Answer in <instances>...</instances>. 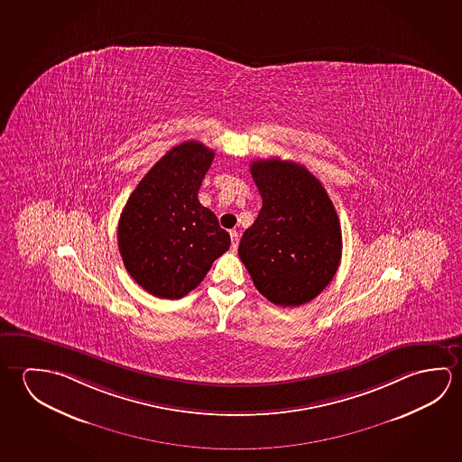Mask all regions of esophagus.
I'll list each match as a JSON object with an SVG mask.
<instances>
[{"instance_id":"obj_1","label":"esophagus","mask_w":462,"mask_h":462,"mask_svg":"<svg viewBox=\"0 0 462 462\" xmlns=\"http://www.w3.org/2000/svg\"><path fill=\"white\" fill-rule=\"evenodd\" d=\"M230 240H232V251H236L238 248V243H240V234L236 230L230 232Z\"/></svg>"}]
</instances>
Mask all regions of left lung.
Masks as SVG:
<instances>
[{
	"mask_svg": "<svg viewBox=\"0 0 462 462\" xmlns=\"http://www.w3.org/2000/svg\"><path fill=\"white\" fill-rule=\"evenodd\" d=\"M263 198L238 256L257 291L277 306L310 303L341 259L340 220L326 189L304 166L280 158L251 162Z\"/></svg>",
	"mask_w": 462,
	"mask_h": 462,
	"instance_id": "8db88e82",
	"label": "left lung"
}]
</instances>
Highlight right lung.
Listing matches in <instances>:
<instances>
[{
  "instance_id": "obj_1",
  "label": "right lung",
  "mask_w": 462,
  "mask_h": 462,
  "mask_svg": "<svg viewBox=\"0 0 462 462\" xmlns=\"http://www.w3.org/2000/svg\"><path fill=\"white\" fill-rule=\"evenodd\" d=\"M212 159L214 152L199 142L177 144L144 175L122 209V261L152 296L183 298L230 248V235L198 199Z\"/></svg>"
}]
</instances>
